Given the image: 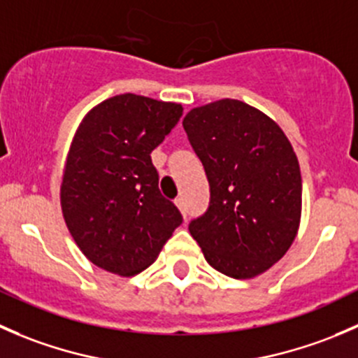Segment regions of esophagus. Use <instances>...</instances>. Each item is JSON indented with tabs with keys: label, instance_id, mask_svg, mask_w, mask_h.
Here are the masks:
<instances>
[{
	"label": "esophagus",
	"instance_id": "esophagus-1",
	"mask_svg": "<svg viewBox=\"0 0 358 358\" xmlns=\"http://www.w3.org/2000/svg\"><path fill=\"white\" fill-rule=\"evenodd\" d=\"M175 204H176V208L183 213V215H187V204H185V199H183V197H178V199L175 201Z\"/></svg>",
	"mask_w": 358,
	"mask_h": 358
}]
</instances>
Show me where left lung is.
I'll use <instances>...</instances> for the list:
<instances>
[{
	"instance_id": "8db88e82",
	"label": "left lung",
	"mask_w": 358,
	"mask_h": 358,
	"mask_svg": "<svg viewBox=\"0 0 358 358\" xmlns=\"http://www.w3.org/2000/svg\"><path fill=\"white\" fill-rule=\"evenodd\" d=\"M183 128L211 192L190 236L225 275L266 272L291 248L301 218V173L291 142L268 115L232 99L196 107Z\"/></svg>"
}]
</instances>
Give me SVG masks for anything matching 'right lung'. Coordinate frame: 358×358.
I'll use <instances>...</instances> for the list:
<instances>
[{
  "instance_id": "obj_1",
  "label": "right lung",
  "mask_w": 358,
  "mask_h": 358,
  "mask_svg": "<svg viewBox=\"0 0 358 358\" xmlns=\"http://www.w3.org/2000/svg\"><path fill=\"white\" fill-rule=\"evenodd\" d=\"M182 112L180 103L124 93L93 107L79 124L60 204L72 239L93 265L135 275L152 265L183 222L162 197L150 159Z\"/></svg>"
}]
</instances>
